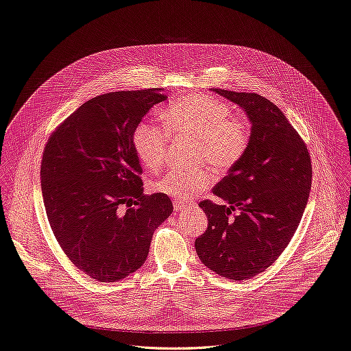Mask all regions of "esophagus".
<instances>
[{
  "label": "esophagus",
  "instance_id": "obj_1",
  "mask_svg": "<svg viewBox=\"0 0 351 351\" xmlns=\"http://www.w3.org/2000/svg\"><path fill=\"white\" fill-rule=\"evenodd\" d=\"M190 208V206H187V204H182V203H178V202H176L174 203V210L176 211H187Z\"/></svg>",
  "mask_w": 351,
  "mask_h": 351
}]
</instances>
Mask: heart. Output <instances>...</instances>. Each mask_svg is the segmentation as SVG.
Wrapping results in <instances>:
<instances>
[{
    "label": "heart",
    "instance_id": "b5f03b06",
    "mask_svg": "<svg viewBox=\"0 0 351 351\" xmlns=\"http://www.w3.org/2000/svg\"><path fill=\"white\" fill-rule=\"evenodd\" d=\"M231 115L230 104L199 93L181 97L164 110L170 131L198 141L197 160L208 161L221 171L232 169L243 160L252 140L248 124ZM169 140L164 125L148 120L138 123L132 145L147 170L157 171L165 162ZM214 180L215 173L208 167L195 171L171 170L154 180L152 189L182 203L210 187Z\"/></svg>",
    "mask_w": 351,
    "mask_h": 351
}]
</instances>
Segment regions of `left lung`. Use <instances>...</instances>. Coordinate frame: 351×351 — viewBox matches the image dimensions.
Instances as JSON below:
<instances>
[{
    "mask_svg": "<svg viewBox=\"0 0 351 351\" xmlns=\"http://www.w3.org/2000/svg\"><path fill=\"white\" fill-rule=\"evenodd\" d=\"M241 107L252 124L243 160L213 189L224 204L199 203L208 227L195 240L202 263L230 280L263 273L295 232L311 189L307 145L281 110L256 93L211 88ZM232 210L238 214L231 216Z\"/></svg>",
    "mask_w": 351,
    "mask_h": 351,
    "instance_id": "8db88e82",
    "label": "left lung"
}]
</instances>
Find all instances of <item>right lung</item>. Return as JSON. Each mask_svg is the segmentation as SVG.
Segmentation results:
<instances>
[{
	"label": "right lung",
	"mask_w": 351,
	"mask_h": 351,
	"mask_svg": "<svg viewBox=\"0 0 351 351\" xmlns=\"http://www.w3.org/2000/svg\"><path fill=\"white\" fill-rule=\"evenodd\" d=\"M162 88L94 97L49 137L41 191L65 256L91 278L123 280L144 264L156 228L173 213L169 195H145L134 130Z\"/></svg>",
	"instance_id": "1"
}]
</instances>
